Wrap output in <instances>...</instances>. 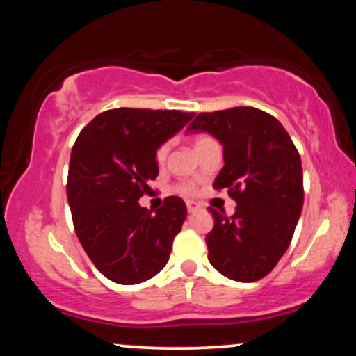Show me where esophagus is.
Returning <instances> with one entry per match:
<instances>
[{
	"mask_svg": "<svg viewBox=\"0 0 356 356\" xmlns=\"http://www.w3.org/2000/svg\"><path fill=\"white\" fill-rule=\"evenodd\" d=\"M186 206H187V211H189V212H195V211H197V207H199L197 204L192 202V201H187Z\"/></svg>",
	"mask_w": 356,
	"mask_h": 356,
	"instance_id": "obj_1",
	"label": "esophagus"
}]
</instances>
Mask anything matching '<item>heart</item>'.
Listing matches in <instances>:
<instances>
[{"label":"heart","instance_id":"1","mask_svg":"<svg viewBox=\"0 0 356 356\" xmlns=\"http://www.w3.org/2000/svg\"><path fill=\"white\" fill-rule=\"evenodd\" d=\"M212 142H216L214 138H212L211 136H206V134H199V136H195L194 138H192V145H194L195 152H199V150L204 149L206 145L212 144ZM169 149H170L169 142H164V144H161L157 147V150H155V162H157L159 165H164L167 155H169ZM174 191L181 195H192L195 192V187H194V184H191V182H179L174 186Z\"/></svg>","mask_w":356,"mask_h":356}]
</instances>
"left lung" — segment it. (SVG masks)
Here are the masks:
<instances>
[{"instance_id": "8db88e82", "label": "left lung", "mask_w": 356, "mask_h": 356, "mask_svg": "<svg viewBox=\"0 0 356 356\" xmlns=\"http://www.w3.org/2000/svg\"><path fill=\"white\" fill-rule=\"evenodd\" d=\"M187 132H207L222 144L224 167L212 187L238 204L231 218L211 207L209 263L229 280H261L286 252L303 209L300 154L280 120L254 107L202 112Z\"/></svg>"}]
</instances>
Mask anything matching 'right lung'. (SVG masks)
<instances>
[{
    "mask_svg": "<svg viewBox=\"0 0 356 356\" xmlns=\"http://www.w3.org/2000/svg\"><path fill=\"white\" fill-rule=\"evenodd\" d=\"M194 112L112 108L76 137L67 197L76 238L95 268L118 284L144 283L169 261L187 209L169 195L152 214L138 204L159 175L155 150Z\"/></svg>",
    "mask_w": 356,
    "mask_h": 356,
    "instance_id": "right-lung-1",
    "label": "right lung"
}]
</instances>
